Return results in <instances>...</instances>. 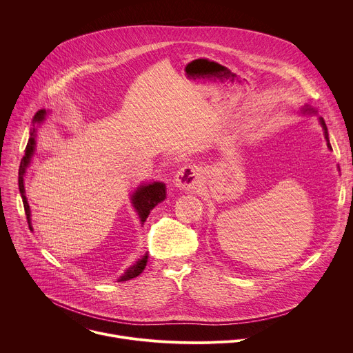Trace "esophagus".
I'll list each match as a JSON object with an SVG mask.
<instances>
[{
  "mask_svg": "<svg viewBox=\"0 0 353 353\" xmlns=\"http://www.w3.org/2000/svg\"><path fill=\"white\" fill-rule=\"evenodd\" d=\"M174 183L181 190H194L198 185V172L194 166H183L174 179Z\"/></svg>",
  "mask_w": 353,
  "mask_h": 353,
  "instance_id": "34e87169",
  "label": "esophagus"
}]
</instances>
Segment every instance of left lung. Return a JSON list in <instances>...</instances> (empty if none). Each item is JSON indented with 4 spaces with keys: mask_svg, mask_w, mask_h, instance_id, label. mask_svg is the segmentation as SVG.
I'll use <instances>...</instances> for the list:
<instances>
[{
    "mask_svg": "<svg viewBox=\"0 0 353 353\" xmlns=\"http://www.w3.org/2000/svg\"><path fill=\"white\" fill-rule=\"evenodd\" d=\"M309 110V109H307ZM320 123H321V125H323V128H324V134H325V139L328 141V132H327V125H325V121H324V119L323 117H320ZM328 148H331V145H330V142H328Z\"/></svg>",
    "mask_w": 353,
    "mask_h": 353,
    "instance_id": "obj_1",
    "label": "left lung"
}]
</instances>
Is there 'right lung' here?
<instances>
[{
	"label": "right lung",
	"mask_w": 353,
	"mask_h": 353,
	"mask_svg": "<svg viewBox=\"0 0 353 353\" xmlns=\"http://www.w3.org/2000/svg\"><path fill=\"white\" fill-rule=\"evenodd\" d=\"M44 110H39L34 117H33V124L36 123H41L44 120ZM34 135H36V128L33 125V128L30 130V138L28 141L26 149H25V157L21 162L19 166V177H18V183H19V191L22 195V201H23V208H25V214H26V219L29 223V228L32 229L30 225V210H29V204H28V199L25 196V187H23V174L25 170L28 168V165L30 163V158L33 155V150H34ZM166 198V190H165V184L163 183H152V184H148V185H141L132 195V204L141 218V222L143 223L149 215V212L152 211L159 203ZM146 261H148V256H143L141 260H138L132 267H130L123 276H120V282L121 281H128L132 279L135 276H138L146 267Z\"/></svg>",
	"instance_id": "obj_1"
}]
</instances>
